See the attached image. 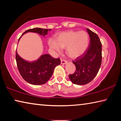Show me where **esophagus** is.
Here are the masks:
<instances>
[{
	"instance_id": "esophagus-1",
	"label": "esophagus",
	"mask_w": 121,
	"mask_h": 121,
	"mask_svg": "<svg viewBox=\"0 0 121 121\" xmlns=\"http://www.w3.org/2000/svg\"><path fill=\"white\" fill-rule=\"evenodd\" d=\"M61 64H62V65H65L67 63V61L66 60H64V59H61Z\"/></svg>"
}]
</instances>
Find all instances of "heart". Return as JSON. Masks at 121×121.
Returning <instances> with one entry per match:
<instances>
[{
	"label": "heart",
	"instance_id": "obj_1",
	"mask_svg": "<svg viewBox=\"0 0 121 121\" xmlns=\"http://www.w3.org/2000/svg\"><path fill=\"white\" fill-rule=\"evenodd\" d=\"M89 43L90 37L87 32L69 31L61 33L56 40L50 39L49 45L56 53L66 48L67 54L71 58H76L85 52Z\"/></svg>",
	"mask_w": 121,
	"mask_h": 121
}]
</instances>
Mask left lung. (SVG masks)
Returning <instances> with one entry per match:
<instances>
[{"mask_svg": "<svg viewBox=\"0 0 121 121\" xmlns=\"http://www.w3.org/2000/svg\"><path fill=\"white\" fill-rule=\"evenodd\" d=\"M86 30L90 37L89 46L84 54L73 61L76 71L69 75L71 82L77 85H85L92 81L101 64V43L97 34L89 29Z\"/></svg>", "mask_w": 121, "mask_h": 121, "instance_id": "8db88e82", "label": "left lung"}]
</instances>
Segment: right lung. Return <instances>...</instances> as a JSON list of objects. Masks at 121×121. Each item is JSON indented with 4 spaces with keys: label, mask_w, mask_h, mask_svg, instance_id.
Instances as JSON below:
<instances>
[{
    "label": "right lung",
    "mask_w": 121,
    "mask_h": 121,
    "mask_svg": "<svg viewBox=\"0 0 121 121\" xmlns=\"http://www.w3.org/2000/svg\"><path fill=\"white\" fill-rule=\"evenodd\" d=\"M50 31L51 29L39 28L28 29L22 35L18 42L21 37L27 32L38 33L44 37ZM16 61L18 70L22 78L28 83L36 85L45 84L52 76L55 67L61 63L60 59L53 58L48 54L42 55L37 60L29 62L20 56L16 50Z\"/></svg>",
    "instance_id": "obj_1"
}]
</instances>
